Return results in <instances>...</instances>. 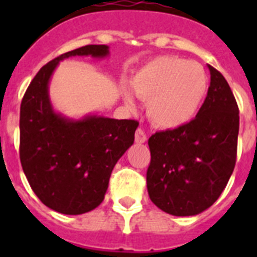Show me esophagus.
I'll return each instance as SVG.
<instances>
[{
    "instance_id": "34e87169",
    "label": "esophagus",
    "mask_w": 257,
    "mask_h": 257,
    "mask_svg": "<svg viewBox=\"0 0 257 257\" xmlns=\"http://www.w3.org/2000/svg\"><path fill=\"white\" fill-rule=\"evenodd\" d=\"M135 139H136V143H140V144H143V143H145V141H147V135H145V132L143 131V129L139 128L136 131Z\"/></svg>"
}]
</instances>
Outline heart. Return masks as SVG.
Segmentation results:
<instances>
[{
  "label": "heart",
  "instance_id": "heart-1",
  "mask_svg": "<svg viewBox=\"0 0 257 257\" xmlns=\"http://www.w3.org/2000/svg\"><path fill=\"white\" fill-rule=\"evenodd\" d=\"M137 97L148 101V114L160 128L175 129L191 122L203 106L209 78L199 62L160 56L147 62L132 80ZM126 102L133 104L126 94Z\"/></svg>",
  "mask_w": 257,
  "mask_h": 257
}]
</instances>
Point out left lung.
Listing matches in <instances>:
<instances>
[{"mask_svg": "<svg viewBox=\"0 0 257 257\" xmlns=\"http://www.w3.org/2000/svg\"><path fill=\"white\" fill-rule=\"evenodd\" d=\"M203 106L191 122L149 137L147 188L152 203L173 216H195L219 199L236 164L239 108L213 66Z\"/></svg>", "mask_w": 257, "mask_h": 257, "instance_id": "obj_1", "label": "left lung"}]
</instances>
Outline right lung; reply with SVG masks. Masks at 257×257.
I'll return each instance as SVG.
<instances>
[{"label":"right lung","instance_id":"1","mask_svg":"<svg viewBox=\"0 0 257 257\" xmlns=\"http://www.w3.org/2000/svg\"><path fill=\"white\" fill-rule=\"evenodd\" d=\"M108 54L106 45H86L58 56L38 70L21 101L22 169L38 199L64 215H81L102 203L110 173L133 144L139 122L102 116L66 118L52 108L49 80L64 58Z\"/></svg>","mask_w":257,"mask_h":257}]
</instances>
